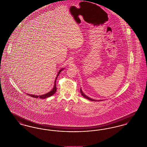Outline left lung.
<instances>
[{
    "mask_svg": "<svg viewBox=\"0 0 147 147\" xmlns=\"http://www.w3.org/2000/svg\"><path fill=\"white\" fill-rule=\"evenodd\" d=\"M80 92H81V94H82V96L84 97V98H87V99H88V100H90V101H96V100H94V99H92V98H89L88 96H87L86 95H85V94H84V93L83 92V91L82 90H81V89H80ZM100 101V100H99ZM100 101H101V100H100Z\"/></svg>",
    "mask_w": 147,
    "mask_h": 147,
    "instance_id": "1",
    "label": "left lung"
}]
</instances>
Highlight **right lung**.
I'll use <instances>...</instances> for the list:
<instances>
[{
	"instance_id": "right-lung-1",
	"label": "right lung",
	"mask_w": 147,
	"mask_h": 147,
	"mask_svg": "<svg viewBox=\"0 0 147 147\" xmlns=\"http://www.w3.org/2000/svg\"><path fill=\"white\" fill-rule=\"evenodd\" d=\"M63 69H61V70L59 71V72H58V74H57V76L56 77V80H55V85H54V87H53V89L51 90V91H49V92H48V93H47V94H45V95H40V96H38V95H30V94H28V95H30V96H31V97H33V98H48V97H49V96H52V95H53L55 92H56V91H57V87H56V80H57V77L58 76H59V73L63 70Z\"/></svg>"
}]
</instances>
